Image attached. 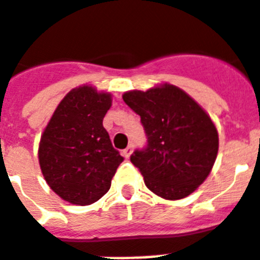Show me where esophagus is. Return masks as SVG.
<instances>
[{"label":"esophagus","mask_w":260,"mask_h":260,"mask_svg":"<svg viewBox=\"0 0 260 260\" xmlns=\"http://www.w3.org/2000/svg\"><path fill=\"white\" fill-rule=\"evenodd\" d=\"M132 147H134V146H132V144H129V146H128V147H126L125 150L122 151V155L125 156V158H129L131 154H132Z\"/></svg>","instance_id":"obj_1"}]
</instances>
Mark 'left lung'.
<instances>
[{"mask_svg": "<svg viewBox=\"0 0 260 260\" xmlns=\"http://www.w3.org/2000/svg\"><path fill=\"white\" fill-rule=\"evenodd\" d=\"M122 99L136 114L147 144L131 155L150 191L177 201L195 191L213 169L218 132L195 101L172 84L128 91Z\"/></svg>", "mask_w": 260, "mask_h": 260, "instance_id": "8db88e82", "label": "left lung"}]
</instances>
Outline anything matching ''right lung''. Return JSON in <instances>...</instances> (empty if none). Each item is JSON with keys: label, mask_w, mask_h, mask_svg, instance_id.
Masks as SVG:
<instances>
[{"label": "right lung", "mask_w": 260, "mask_h": 260, "mask_svg": "<svg viewBox=\"0 0 260 260\" xmlns=\"http://www.w3.org/2000/svg\"><path fill=\"white\" fill-rule=\"evenodd\" d=\"M112 95L80 86L65 95L39 143V165L49 187L72 205L87 206L110 189L124 161L113 147L104 117Z\"/></svg>", "instance_id": "obj_1"}]
</instances>
